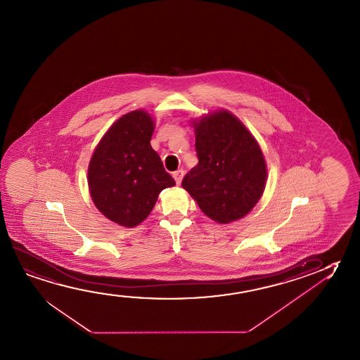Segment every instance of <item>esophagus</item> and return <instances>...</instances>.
<instances>
[{
  "label": "esophagus",
  "mask_w": 360,
  "mask_h": 360,
  "mask_svg": "<svg viewBox=\"0 0 360 360\" xmlns=\"http://www.w3.org/2000/svg\"><path fill=\"white\" fill-rule=\"evenodd\" d=\"M184 176V171L183 169H178V171L173 172V178L177 184H181L182 182V178Z\"/></svg>",
  "instance_id": "1"
}]
</instances>
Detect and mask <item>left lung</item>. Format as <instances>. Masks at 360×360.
I'll list each match as a JSON object with an SVG mask.
<instances>
[{
	"label": "left lung",
	"mask_w": 360,
	"mask_h": 360,
	"mask_svg": "<svg viewBox=\"0 0 360 360\" xmlns=\"http://www.w3.org/2000/svg\"><path fill=\"white\" fill-rule=\"evenodd\" d=\"M193 127L200 160L183 178V188L213 221L243 218L266 188V165L259 144L226 110L200 117Z\"/></svg>",
	"instance_id": "8db88e82"
}]
</instances>
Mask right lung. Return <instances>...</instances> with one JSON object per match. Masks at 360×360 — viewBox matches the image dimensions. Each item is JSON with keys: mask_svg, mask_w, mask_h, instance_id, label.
Wrapping results in <instances>:
<instances>
[{"mask_svg": "<svg viewBox=\"0 0 360 360\" xmlns=\"http://www.w3.org/2000/svg\"><path fill=\"white\" fill-rule=\"evenodd\" d=\"M155 122L137 110L118 118L97 144L89 166V188L103 216L132 228L150 216L158 194L176 182L150 147Z\"/></svg>", "mask_w": 360, "mask_h": 360, "instance_id": "obj_1", "label": "right lung"}]
</instances>
